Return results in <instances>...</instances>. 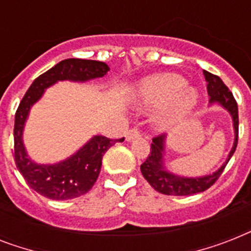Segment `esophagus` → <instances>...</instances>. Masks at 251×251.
<instances>
[{
	"mask_svg": "<svg viewBox=\"0 0 251 251\" xmlns=\"http://www.w3.org/2000/svg\"><path fill=\"white\" fill-rule=\"evenodd\" d=\"M139 135H141V131H139L138 127H131V129L126 131V139L127 141H133V139L138 138Z\"/></svg>",
	"mask_w": 251,
	"mask_h": 251,
	"instance_id": "34e87169",
	"label": "esophagus"
}]
</instances>
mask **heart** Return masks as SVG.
Segmentation results:
<instances>
[{
  "label": "heart",
  "mask_w": 251,
  "mask_h": 251,
  "mask_svg": "<svg viewBox=\"0 0 251 251\" xmlns=\"http://www.w3.org/2000/svg\"><path fill=\"white\" fill-rule=\"evenodd\" d=\"M198 94L186 87V80L177 74H160L145 80L139 87V101L147 108L165 106L160 117L161 125H171L194 106Z\"/></svg>",
  "instance_id": "heart-1"
}]
</instances>
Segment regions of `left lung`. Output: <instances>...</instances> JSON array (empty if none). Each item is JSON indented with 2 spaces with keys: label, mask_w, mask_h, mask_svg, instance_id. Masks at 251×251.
I'll use <instances>...</instances> for the list:
<instances>
[{
  "label": "left lung",
  "mask_w": 251,
  "mask_h": 251,
  "mask_svg": "<svg viewBox=\"0 0 251 251\" xmlns=\"http://www.w3.org/2000/svg\"><path fill=\"white\" fill-rule=\"evenodd\" d=\"M203 75L207 80V91L210 95V102H218L220 105L226 108L233 118L234 126V145L232 151L229 152V156L226 161L220 167L219 171H216L212 175L204 176V177H197V178H186V177H178L167 172L163 167V151H164L165 135L159 134L152 138L151 149L146 161L141 165V172L143 177L147 179V182L155 189L156 191L165 195H191L197 193H202L211 187L219 177L224 172V168L226 167L228 161L232 157V155L236 151L238 142V108L237 101L234 99L233 94L230 92L229 88L224 84L220 78L215 74L203 70Z\"/></svg>",
  "instance_id": "8db88e82"
}]
</instances>
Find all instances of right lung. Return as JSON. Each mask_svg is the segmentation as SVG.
I'll use <instances>...</instances> for the list:
<instances>
[{"instance_id":"right-lung-1","label":"right lung","mask_w":251,"mask_h":251,"mask_svg":"<svg viewBox=\"0 0 251 251\" xmlns=\"http://www.w3.org/2000/svg\"><path fill=\"white\" fill-rule=\"evenodd\" d=\"M109 70L108 65L100 61L68 58L54 65L48 72L37 76L29 86L15 112L14 124V159L18 171L31 189L43 197L54 201L78 198L94 186L101 169V159L110 146L124 141L96 135L83 149L68 160L54 165H40L29 160L22 142V131L33 102L41 98L45 88L57 80H84L100 78Z\"/></svg>"}]
</instances>
